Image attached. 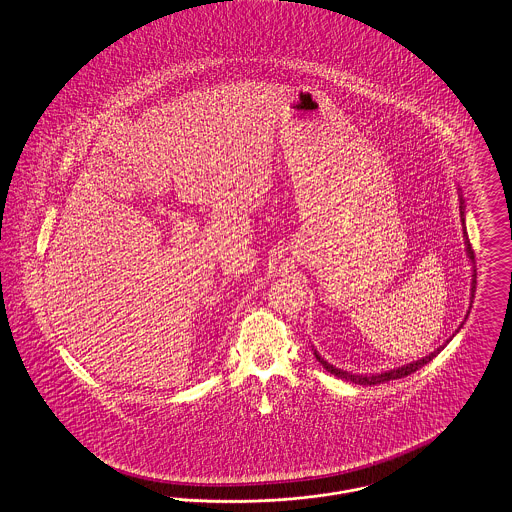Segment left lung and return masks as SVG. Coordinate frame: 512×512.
I'll return each mask as SVG.
<instances>
[{
	"mask_svg": "<svg viewBox=\"0 0 512 512\" xmlns=\"http://www.w3.org/2000/svg\"><path fill=\"white\" fill-rule=\"evenodd\" d=\"M458 197H460V220H462V232H464V245H466V255H468V259H470V263H472V267H474V272H472V288H470V296L474 298V292H476V261H474V249H472V245H470V240H468V234H466V226H464V222H466V207H464V197H462V191H460V187H458ZM472 298H470V307H472ZM470 313V311H468ZM468 317V315H466ZM462 325H464V321L460 323V327L456 329V332L462 329ZM454 332V334H456ZM452 334V336H454ZM449 338L443 346H439L437 350H433L429 356H425V358H421V360L410 361V363H406V365H400V367H394V369H387V371H381V373H367V375H358V373H348V371H344V369H338V367H334L331 365L329 361L325 360L315 348H313V354H315V358L317 361L332 373L334 377H338V379H346V381H350V383H356V385H381V383H387V381H392V379H402V377H406V375H410V373H414V371H418L420 367L423 365H427L429 361L433 360L449 342L452 340Z\"/></svg>",
	"mask_w": 512,
	"mask_h": 512,
	"instance_id": "left-lung-1",
	"label": "left lung"
}]
</instances>
